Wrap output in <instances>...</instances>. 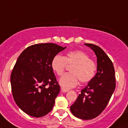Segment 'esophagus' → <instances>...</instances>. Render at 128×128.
Listing matches in <instances>:
<instances>
[{"label":"esophagus","mask_w":128,"mask_h":128,"mask_svg":"<svg viewBox=\"0 0 128 128\" xmlns=\"http://www.w3.org/2000/svg\"><path fill=\"white\" fill-rule=\"evenodd\" d=\"M61 90H62V92H67L69 91V90H68V89H64V88H61Z\"/></svg>","instance_id":"obj_1"}]
</instances>
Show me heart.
Wrapping results in <instances>:
<instances>
[{
	"label": "heart",
	"instance_id": "heart-1",
	"mask_svg": "<svg viewBox=\"0 0 128 128\" xmlns=\"http://www.w3.org/2000/svg\"><path fill=\"white\" fill-rule=\"evenodd\" d=\"M73 65L70 68V73L64 74L59 79V84L62 88L69 89L76 86L79 79L82 83H87L92 80L96 72V65L89 57L81 50H72L62 56H55L51 62L52 70L61 76L64 72L66 65Z\"/></svg>",
	"mask_w": 128,
	"mask_h": 128
}]
</instances>
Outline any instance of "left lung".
I'll use <instances>...</instances> for the list:
<instances>
[{
  "label": "left lung",
  "instance_id": "obj_1",
  "mask_svg": "<svg viewBox=\"0 0 128 128\" xmlns=\"http://www.w3.org/2000/svg\"><path fill=\"white\" fill-rule=\"evenodd\" d=\"M90 48L97 58V72L87 86L80 91L72 106V114L82 120H91L106 108L116 88L115 72L111 59L101 48L92 44Z\"/></svg>",
  "mask_w": 128,
  "mask_h": 128
}]
</instances>
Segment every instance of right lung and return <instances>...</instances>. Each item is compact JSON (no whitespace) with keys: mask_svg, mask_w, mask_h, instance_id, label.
<instances>
[{"mask_svg":"<svg viewBox=\"0 0 128 128\" xmlns=\"http://www.w3.org/2000/svg\"><path fill=\"white\" fill-rule=\"evenodd\" d=\"M66 48L52 43L34 44L18 56L10 76L12 95L18 108L29 116L42 117L52 110L60 86L51 62Z\"/></svg>","mask_w":128,"mask_h":128,"instance_id":"right-lung-1","label":"right lung"}]
</instances>
